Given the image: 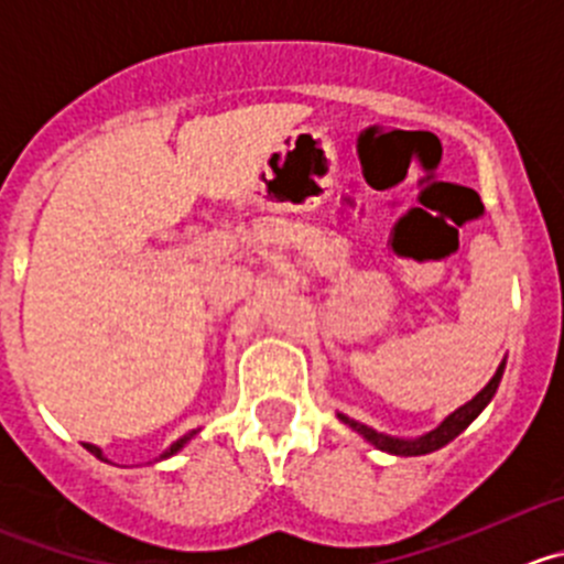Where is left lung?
I'll use <instances>...</instances> for the list:
<instances>
[{"mask_svg": "<svg viewBox=\"0 0 564 564\" xmlns=\"http://www.w3.org/2000/svg\"><path fill=\"white\" fill-rule=\"evenodd\" d=\"M501 375H505V364H501L499 369H496L494 380H490L488 386H485L482 391H479L477 397L471 399V402H466V404H463V408H457L455 413L449 415V419H444V424H441L438 430H433V433H427V435H421V438H415V441L391 438V435L377 433V430L366 427V424H360V421L347 419V415H341V413H338V419H341L344 424H349V427H352L355 433L364 435V438L369 441V444H375L377 449H382V452H391V455H402V457L430 455V452L441 449V446H446V444H449V441H455L457 435H460L463 430H466L468 424H471V421L477 419L479 413H482L485 404H488L490 399H494L496 388H499Z\"/></svg>", "mask_w": 564, "mask_h": 564, "instance_id": "obj_1", "label": "left lung"}]
</instances>
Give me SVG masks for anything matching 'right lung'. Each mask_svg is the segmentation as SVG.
<instances>
[{"label":"right lung","mask_w":564,"mask_h":564,"mask_svg":"<svg viewBox=\"0 0 564 564\" xmlns=\"http://www.w3.org/2000/svg\"><path fill=\"white\" fill-rule=\"evenodd\" d=\"M193 435H195V430H193V433H187V435H184V438H178V441H176V444H173V446H171V449H167V452H165V455H162V457H160V460H165V457L176 455V452H178V449H182V446H184V444H187V441H189V438H193ZM85 449H87V452H90V455H96V457H98V460H104V455H101V449H98V446H93V444H85Z\"/></svg>","instance_id":"add662e5"}]
</instances>
